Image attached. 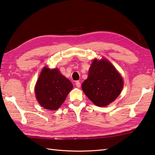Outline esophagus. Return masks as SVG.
Masks as SVG:
<instances>
[{
	"instance_id": "obj_1",
	"label": "esophagus",
	"mask_w": 155,
	"mask_h": 155,
	"mask_svg": "<svg viewBox=\"0 0 155 155\" xmlns=\"http://www.w3.org/2000/svg\"><path fill=\"white\" fill-rule=\"evenodd\" d=\"M75 86H77L78 88H80V86H81V84H80V82H79V81H77V82H75Z\"/></svg>"
}]
</instances>
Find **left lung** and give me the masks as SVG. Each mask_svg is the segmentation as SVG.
Listing matches in <instances>:
<instances>
[{"label":"left lung","mask_w":155,"mask_h":155,"mask_svg":"<svg viewBox=\"0 0 155 155\" xmlns=\"http://www.w3.org/2000/svg\"><path fill=\"white\" fill-rule=\"evenodd\" d=\"M123 80L111 62L105 58L94 59L82 88L88 98L99 107H105L120 94Z\"/></svg>","instance_id":"left-lung-1"}]
</instances>
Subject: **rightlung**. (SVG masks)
I'll return each instance as SVG.
<instances>
[{"instance_id":"add662e5","label":"right lung","mask_w":155,"mask_h":155,"mask_svg":"<svg viewBox=\"0 0 155 155\" xmlns=\"http://www.w3.org/2000/svg\"><path fill=\"white\" fill-rule=\"evenodd\" d=\"M72 88L71 82L58 69H50L45 67L37 80L35 93L41 107L56 110L63 104Z\"/></svg>"}]
</instances>
